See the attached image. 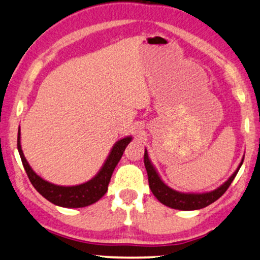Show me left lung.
Segmentation results:
<instances>
[{
	"mask_svg": "<svg viewBox=\"0 0 260 260\" xmlns=\"http://www.w3.org/2000/svg\"><path fill=\"white\" fill-rule=\"evenodd\" d=\"M244 158L241 159L239 166L235 171L231 177L226 180L221 186H219L218 188L213 189L211 192H205V193H182L178 192L175 189L168 187V186L161 180V178L159 177L158 172L152 165L151 160L148 158L147 149H145V155H144V162L146 171H147L148 175V184L149 188L153 194L155 196V198L159 200L160 203L166 205V206L171 208H175V210H181V211H193V210H200L208 206V205L214 203L215 200H218L220 197L226 192V189L230 187L233 179L236 178L237 173H238L239 168L243 165Z\"/></svg>",
	"mask_w": 260,
	"mask_h": 260,
	"instance_id": "1",
	"label": "left lung"
}]
</instances>
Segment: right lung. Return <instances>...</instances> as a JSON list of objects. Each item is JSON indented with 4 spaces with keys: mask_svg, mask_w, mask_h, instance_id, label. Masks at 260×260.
Returning a JSON list of instances; mask_svg holds the SVG:
<instances>
[{
    "mask_svg": "<svg viewBox=\"0 0 260 260\" xmlns=\"http://www.w3.org/2000/svg\"><path fill=\"white\" fill-rule=\"evenodd\" d=\"M131 141L132 137H126L116 141L101 170L90 180L75 186H61L45 180L32 171L27 159L24 158L23 152H22L20 128L19 133H17V149H19L22 164H23L25 173H27L31 185L48 202L57 205V206L67 208L89 206L105 196V193L108 189V184L111 181L113 171L118 165L123 152H125V148Z\"/></svg>",
    "mask_w": 260,
    "mask_h": 260,
    "instance_id": "obj_1",
    "label": "right lung"
}]
</instances>
